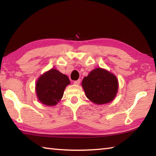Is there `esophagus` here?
<instances>
[{
  "label": "esophagus",
  "instance_id": "obj_1",
  "mask_svg": "<svg viewBox=\"0 0 156 156\" xmlns=\"http://www.w3.org/2000/svg\"><path fill=\"white\" fill-rule=\"evenodd\" d=\"M80 79H78V80H75V81H74V84H76V85H78V84H80Z\"/></svg>",
  "mask_w": 156,
  "mask_h": 156
}]
</instances>
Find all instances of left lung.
Returning <instances> with one entry per match:
<instances>
[{
	"label": "left lung",
	"instance_id": "8db88e82",
	"mask_svg": "<svg viewBox=\"0 0 156 156\" xmlns=\"http://www.w3.org/2000/svg\"><path fill=\"white\" fill-rule=\"evenodd\" d=\"M82 86L89 100L97 105L111 102L118 91L116 76L105 69L95 68L84 77Z\"/></svg>",
	"mask_w": 156,
	"mask_h": 156
}]
</instances>
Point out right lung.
<instances>
[{
  "instance_id": "add662e5",
  "label": "right lung",
  "mask_w": 156,
  "mask_h": 156,
  "mask_svg": "<svg viewBox=\"0 0 156 156\" xmlns=\"http://www.w3.org/2000/svg\"><path fill=\"white\" fill-rule=\"evenodd\" d=\"M70 83L68 77L56 69H51L39 78L35 86L37 98L47 106L57 105L61 100L66 86Z\"/></svg>"
}]
</instances>
